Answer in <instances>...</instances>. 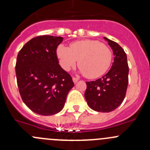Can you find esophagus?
<instances>
[{
    "mask_svg": "<svg viewBox=\"0 0 150 150\" xmlns=\"http://www.w3.org/2000/svg\"><path fill=\"white\" fill-rule=\"evenodd\" d=\"M78 80H79V79H78V78H75V77H73V78H72V81H73V82L75 83H77V82H78Z\"/></svg>",
    "mask_w": 150,
    "mask_h": 150,
    "instance_id": "34e87169",
    "label": "esophagus"
}]
</instances>
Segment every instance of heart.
<instances>
[{
    "label": "heart",
    "instance_id": "1",
    "mask_svg": "<svg viewBox=\"0 0 150 150\" xmlns=\"http://www.w3.org/2000/svg\"><path fill=\"white\" fill-rule=\"evenodd\" d=\"M57 54L60 65L64 70H70L78 60L80 72L90 79L99 78L105 73L112 59L110 48L94 40L75 42L69 48L61 44L57 48Z\"/></svg>",
    "mask_w": 150,
    "mask_h": 150
}]
</instances>
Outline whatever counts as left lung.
<instances>
[{
	"instance_id": "obj_1",
	"label": "left lung",
	"mask_w": 150,
	"mask_h": 150,
	"mask_svg": "<svg viewBox=\"0 0 150 150\" xmlns=\"http://www.w3.org/2000/svg\"><path fill=\"white\" fill-rule=\"evenodd\" d=\"M112 49L114 62L111 69L102 78L86 82L85 98L92 110L110 112L119 107L125 99L128 83L127 56L122 47L104 37Z\"/></svg>"
}]
</instances>
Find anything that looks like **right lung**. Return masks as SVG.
I'll list each match as a JSON object with an SVG mask.
<instances>
[{"instance_id":"1","label":"right lung","mask_w":150,"mask_h":150,"mask_svg":"<svg viewBox=\"0 0 150 150\" xmlns=\"http://www.w3.org/2000/svg\"><path fill=\"white\" fill-rule=\"evenodd\" d=\"M62 40V37L38 36L17 55L15 69L19 93L24 103L38 115L59 112L74 86L70 75L59 64L57 48Z\"/></svg>"}]
</instances>
